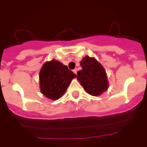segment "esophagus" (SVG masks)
Masks as SVG:
<instances>
[{
	"label": "esophagus",
	"mask_w": 147,
	"mask_h": 147,
	"mask_svg": "<svg viewBox=\"0 0 147 147\" xmlns=\"http://www.w3.org/2000/svg\"><path fill=\"white\" fill-rule=\"evenodd\" d=\"M73 72H74V73L76 74V75H77V72H78V69H73Z\"/></svg>",
	"instance_id": "obj_1"
}]
</instances>
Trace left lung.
Returning a JSON list of instances; mask_svg holds the SVG:
<instances>
[{"instance_id":"1","label":"left lung","mask_w":147,"mask_h":147,"mask_svg":"<svg viewBox=\"0 0 147 147\" xmlns=\"http://www.w3.org/2000/svg\"><path fill=\"white\" fill-rule=\"evenodd\" d=\"M82 69L78 72V80L88 94L100 95L108 89L107 74L102 65L94 57L85 56L81 60Z\"/></svg>"}]
</instances>
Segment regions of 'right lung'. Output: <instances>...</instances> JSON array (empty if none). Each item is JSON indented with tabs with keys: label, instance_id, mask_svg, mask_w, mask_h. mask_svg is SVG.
Wrapping results in <instances>:
<instances>
[{
	"label": "right lung",
	"instance_id": "add662e5",
	"mask_svg": "<svg viewBox=\"0 0 147 147\" xmlns=\"http://www.w3.org/2000/svg\"><path fill=\"white\" fill-rule=\"evenodd\" d=\"M76 75L67 66L53 60L42 65L39 75L40 91L43 95L53 100H58L64 94Z\"/></svg>",
	"mask_w": 147,
	"mask_h": 147
}]
</instances>
